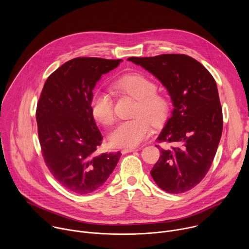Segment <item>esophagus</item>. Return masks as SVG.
Wrapping results in <instances>:
<instances>
[{"mask_svg": "<svg viewBox=\"0 0 249 249\" xmlns=\"http://www.w3.org/2000/svg\"><path fill=\"white\" fill-rule=\"evenodd\" d=\"M135 150H136L135 148H125V149H122V150H121V153H122L123 155H125V154H127V153L134 152Z\"/></svg>", "mask_w": 249, "mask_h": 249, "instance_id": "34e87169", "label": "esophagus"}]
</instances>
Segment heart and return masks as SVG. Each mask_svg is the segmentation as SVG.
<instances>
[{
  "label": "heart",
  "instance_id": "obj_1",
  "mask_svg": "<svg viewBox=\"0 0 249 249\" xmlns=\"http://www.w3.org/2000/svg\"><path fill=\"white\" fill-rule=\"evenodd\" d=\"M114 89L137 100V118L119 123L111 132L110 143L118 148H134L149 137L153 123L161 124L168 116V99L157 93V85L149 78L139 74L125 75L114 84ZM90 111L93 118L104 126L114 122L113 99L109 92L96 89L90 98Z\"/></svg>",
  "mask_w": 249,
  "mask_h": 249
}]
</instances>
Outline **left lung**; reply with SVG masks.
I'll use <instances>...</instances> for the list:
<instances>
[{"mask_svg":"<svg viewBox=\"0 0 249 249\" xmlns=\"http://www.w3.org/2000/svg\"><path fill=\"white\" fill-rule=\"evenodd\" d=\"M128 61L153 74L173 104L172 115L158 140L179 147L160 148L151 175L168 193L186 192L209 171L222 137L223 112L216 82L201 63L184 54L130 57Z\"/></svg>","mask_w":249,"mask_h":249,"instance_id":"1","label":"left lung"}]
</instances>
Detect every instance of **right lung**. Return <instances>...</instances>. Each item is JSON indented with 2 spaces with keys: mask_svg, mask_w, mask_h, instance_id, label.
Instances as JSON below:
<instances>
[{
  "mask_svg": "<svg viewBox=\"0 0 249 249\" xmlns=\"http://www.w3.org/2000/svg\"><path fill=\"white\" fill-rule=\"evenodd\" d=\"M122 60L79 57L46 80L36 109L39 143L54 178L67 190L89 194L114 170L121 153L97 154L102 135L90 111L92 89Z\"/></svg>",
  "mask_w": 249,
  "mask_h": 249,
  "instance_id": "1",
  "label": "right lung"
}]
</instances>
